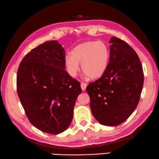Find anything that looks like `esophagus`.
Returning a JSON list of instances; mask_svg holds the SVG:
<instances>
[{
	"label": "esophagus",
	"instance_id": "esophagus-1",
	"mask_svg": "<svg viewBox=\"0 0 159 159\" xmlns=\"http://www.w3.org/2000/svg\"><path fill=\"white\" fill-rule=\"evenodd\" d=\"M81 88H82V91H84L86 89V88H87V84L84 82H82L81 83Z\"/></svg>",
	"mask_w": 159,
	"mask_h": 159
}]
</instances>
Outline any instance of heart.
<instances>
[{
	"mask_svg": "<svg viewBox=\"0 0 159 159\" xmlns=\"http://www.w3.org/2000/svg\"><path fill=\"white\" fill-rule=\"evenodd\" d=\"M72 55L66 56L64 63L67 72L75 77L81 63L84 73L91 79H98L105 73L110 61V51L102 41H89L78 44L72 49Z\"/></svg>",
	"mask_w": 159,
	"mask_h": 159,
	"instance_id": "heart-1",
	"label": "heart"
}]
</instances>
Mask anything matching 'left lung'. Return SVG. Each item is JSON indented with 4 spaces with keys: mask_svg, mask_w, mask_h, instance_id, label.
Returning a JSON list of instances; mask_svg holds the SVG:
<instances>
[{
    "mask_svg": "<svg viewBox=\"0 0 159 159\" xmlns=\"http://www.w3.org/2000/svg\"><path fill=\"white\" fill-rule=\"evenodd\" d=\"M108 67L87 87L92 115L99 123L115 126L134 112L144 83L143 66L135 50L116 37L110 40Z\"/></svg>",
    "mask_w": 159,
    "mask_h": 159,
    "instance_id": "1",
    "label": "left lung"
}]
</instances>
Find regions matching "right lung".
<instances>
[{
    "label": "right lung",
    "mask_w": 159,
    "mask_h": 159,
    "mask_svg": "<svg viewBox=\"0 0 159 159\" xmlns=\"http://www.w3.org/2000/svg\"><path fill=\"white\" fill-rule=\"evenodd\" d=\"M66 52L57 40L31 49L19 64L16 90L28 119L41 131L58 134L73 117L80 83L66 70Z\"/></svg>",
    "instance_id": "right-lung-1"
}]
</instances>
